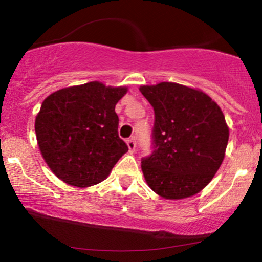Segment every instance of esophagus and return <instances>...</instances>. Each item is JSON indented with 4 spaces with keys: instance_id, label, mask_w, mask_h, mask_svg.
Segmentation results:
<instances>
[{
    "instance_id": "esophagus-1",
    "label": "esophagus",
    "mask_w": 262,
    "mask_h": 262,
    "mask_svg": "<svg viewBox=\"0 0 262 262\" xmlns=\"http://www.w3.org/2000/svg\"><path fill=\"white\" fill-rule=\"evenodd\" d=\"M126 143H127L128 150L130 151H134L135 149H136V141H135V137L128 138V140L126 141Z\"/></svg>"
}]
</instances>
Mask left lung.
<instances>
[{
    "label": "left lung",
    "mask_w": 262,
    "mask_h": 262,
    "mask_svg": "<svg viewBox=\"0 0 262 262\" xmlns=\"http://www.w3.org/2000/svg\"><path fill=\"white\" fill-rule=\"evenodd\" d=\"M140 91L154 109L153 151L141 165L148 186L165 199L196 194L225 158L230 131L224 113L204 92L176 82Z\"/></svg>",
    "instance_id": "1"
}]
</instances>
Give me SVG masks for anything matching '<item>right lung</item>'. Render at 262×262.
Wrapping results in <instances>:
<instances>
[{
	"label": "right lung",
	"mask_w": 262,
	"mask_h": 262,
	"mask_svg": "<svg viewBox=\"0 0 262 262\" xmlns=\"http://www.w3.org/2000/svg\"><path fill=\"white\" fill-rule=\"evenodd\" d=\"M126 87L92 81L62 89L42 102L35 120L38 148L53 173L76 187L106 179L128 150L119 137L115 105Z\"/></svg>",
	"instance_id": "add662e5"
}]
</instances>
